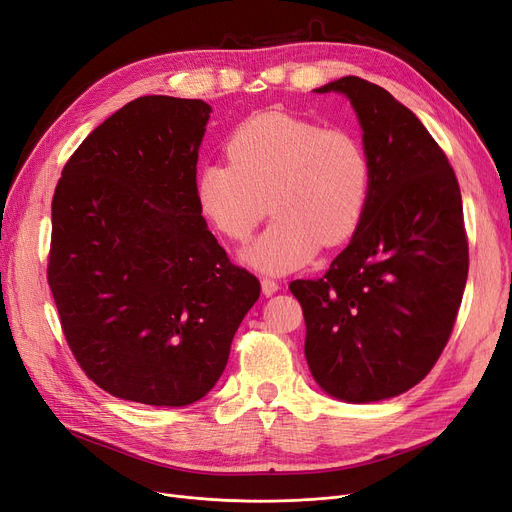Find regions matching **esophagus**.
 I'll list each match as a JSON object with an SVG mask.
<instances>
[{"label": "esophagus", "mask_w": 512, "mask_h": 512, "mask_svg": "<svg viewBox=\"0 0 512 512\" xmlns=\"http://www.w3.org/2000/svg\"><path fill=\"white\" fill-rule=\"evenodd\" d=\"M278 289L280 287H278V282L274 278H261V291H263V295H266V297L274 295Z\"/></svg>", "instance_id": "34e87169"}]
</instances>
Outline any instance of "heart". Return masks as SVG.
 <instances>
[{"instance_id": "heart-1", "label": "heart", "mask_w": 512, "mask_h": 512, "mask_svg": "<svg viewBox=\"0 0 512 512\" xmlns=\"http://www.w3.org/2000/svg\"><path fill=\"white\" fill-rule=\"evenodd\" d=\"M225 156L230 162L196 170V204L217 232L238 242L251 238L270 206L276 219L244 253L251 266L272 274L297 270L320 244H342L361 227L373 166L350 130L282 111L257 113L232 130Z\"/></svg>"}]
</instances>
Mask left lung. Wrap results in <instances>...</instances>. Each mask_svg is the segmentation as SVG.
Returning <instances> with one entry per match:
<instances>
[{"mask_svg":"<svg viewBox=\"0 0 512 512\" xmlns=\"http://www.w3.org/2000/svg\"><path fill=\"white\" fill-rule=\"evenodd\" d=\"M344 92L373 166L369 208L325 276L293 280L306 361L335 399L373 403L422 382L447 346L468 276L456 173L415 113L388 90L346 75Z\"/></svg>","mask_w":512,"mask_h":512,"instance_id":"8db88e82","label":"left lung"}]
</instances>
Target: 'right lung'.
Returning <instances> with one entry per match:
<instances>
[{
	"label": "right lung",
	"instance_id": "add662e5",
	"mask_svg": "<svg viewBox=\"0 0 512 512\" xmlns=\"http://www.w3.org/2000/svg\"><path fill=\"white\" fill-rule=\"evenodd\" d=\"M200 99L139 97L94 128L52 198L48 285L80 369L118 399L192 405L259 299L196 204Z\"/></svg>",
	"mask_w": 512,
	"mask_h": 512
}]
</instances>
